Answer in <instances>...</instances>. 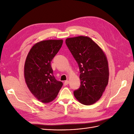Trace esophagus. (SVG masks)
<instances>
[{
    "label": "esophagus",
    "mask_w": 134,
    "mask_h": 134,
    "mask_svg": "<svg viewBox=\"0 0 134 134\" xmlns=\"http://www.w3.org/2000/svg\"><path fill=\"white\" fill-rule=\"evenodd\" d=\"M69 80H65L64 82V84L65 85V86H66V85H68L69 84Z\"/></svg>",
    "instance_id": "34e87169"
}]
</instances>
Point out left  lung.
Returning a JSON list of instances; mask_svg holds the SVG:
<instances>
[{
	"mask_svg": "<svg viewBox=\"0 0 134 134\" xmlns=\"http://www.w3.org/2000/svg\"><path fill=\"white\" fill-rule=\"evenodd\" d=\"M65 43L78 64L80 86L74 91L80 103L91 105L102 96L108 82L107 59L99 46L87 36L68 38Z\"/></svg>",
	"mask_w": 134,
	"mask_h": 134,
	"instance_id": "left-lung-1",
	"label": "left lung"
}]
</instances>
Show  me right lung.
Returning <instances> with one entry per match:
<instances>
[{
	"instance_id": "add662e5",
	"label": "right lung",
	"mask_w": 134,
	"mask_h": 134,
	"mask_svg": "<svg viewBox=\"0 0 134 134\" xmlns=\"http://www.w3.org/2000/svg\"><path fill=\"white\" fill-rule=\"evenodd\" d=\"M62 40H44L36 43L28 52L24 74L27 86L42 103L53 100L63 86L53 75L51 62L62 47Z\"/></svg>"
}]
</instances>
